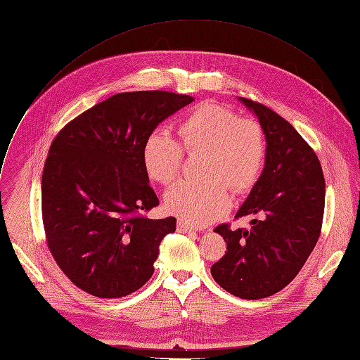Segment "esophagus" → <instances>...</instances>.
I'll return each mask as SVG.
<instances>
[{
    "instance_id": "1",
    "label": "esophagus",
    "mask_w": 360,
    "mask_h": 360,
    "mask_svg": "<svg viewBox=\"0 0 360 360\" xmlns=\"http://www.w3.org/2000/svg\"><path fill=\"white\" fill-rule=\"evenodd\" d=\"M177 231L183 232V233H192V232H195V228H192L191 225H186L184 221L179 220L177 221Z\"/></svg>"
}]
</instances>
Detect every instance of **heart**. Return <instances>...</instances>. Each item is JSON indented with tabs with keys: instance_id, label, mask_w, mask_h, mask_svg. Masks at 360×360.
Listing matches in <instances>:
<instances>
[{
	"instance_id": "obj_1",
	"label": "heart",
	"mask_w": 360,
	"mask_h": 360,
	"mask_svg": "<svg viewBox=\"0 0 360 360\" xmlns=\"http://www.w3.org/2000/svg\"><path fill=\"white\" fill-rule=\"evenodd\" d=\"M177 134L179 143L164 134L150 135L143 146V168L152 181L168 188L180 177L183 152L202 155L205 181L176 186L165 195V208L184 223L205 226L229 210L228 186L244 193L259 180L266 158L265 132L226 105L204 103L180 120Z\"/></svg>"
}]
</instances>
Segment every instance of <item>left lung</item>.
<instances>
[{
    "instance_id": "left-lung-1",
    "label": "left lung",
    "mask_w": 360,
    "mask_h": 360,
    "mask_svg": "<svg viewBox=\"0 0 360 360\" xmlns=\"http://www.w3.org/2000/svg\"><path fill=\"white\" fill-rule=\"evenodd\" d=\"M240 101L265 132V167L235 214L256 216L252 228L231 229L223 223L214 229L226 241V252L212 266V276L238 298L260 300L286 288L316 247L325 177L317 155L288 120L260 103Z\"/></svg>"
}]
</instances>
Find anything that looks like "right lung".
I'll use <instances>...</instances> for the list:
<instances>
[{
  "instance_id": "right-lung-1",
  "label": "right lung",
  "mask_w": 360,
  "mask_h": 360,
  "mask_svg": "<svg viewBox=\"0 0 360 360\" xmlns=\"http://www.w3.org/2000/svg\"><path fill=\"white\" fill-rule=\"evenodd\" d=\"M193 101L165 91L123 92L59 131L41 179L49 250L64 274L98 298H122L153 274L176 217L147 219L159 204L143 168L146 140Z\"/></svg>"
}]
</instances>
